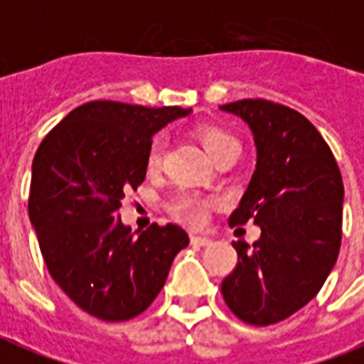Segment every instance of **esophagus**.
I'll list each match as a JSON object with an SVG mask.
<instances>
[{
    "label": "esophagus",
    "mask_w": 364,
    "mask_h": 364,
    "mask_svg": "<svg viewBox=\"0 0 364 364\" xmlns=\"http://www.w3.org/2000/svg\"><path fill=\"white\" fill-rule=\"evenodd\" d=\"M190 240H192L193 246H201V248H203V246H211V238L200 237V235H192Z\"/></svg>",
    "instance_id": "1"
}]
</instances>
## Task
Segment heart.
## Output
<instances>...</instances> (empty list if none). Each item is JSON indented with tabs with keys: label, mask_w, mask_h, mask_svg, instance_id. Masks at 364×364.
Returning <instances> with one entry per match:
<instances>
[{
	"label": "heart",
	"mask_w": 364,
	"mask_h": 364,
	"mask_svg": "<svg viewBox=\"0 0 364 364\" xmlns=\"http://www.w3.org/2000/svg\"><path fill=\"white\" fill-rule=\"evenodd\" d=\"M196 135L200 139L201 147L205 149L211 159L223 153V151L229 149H238V141L221 127L217 126H201L196 129ZM164 151V141L161 137L153 139L147 151V171H156L161 159H163ZM205 209H208V201L201 200L198 196L192 193H180L174 200L171 201V211L172 215L180 219V221L190 223V225H201L205 219Z\"/></svg>",
	"instance_id": "obj_1"
}]
</instances>
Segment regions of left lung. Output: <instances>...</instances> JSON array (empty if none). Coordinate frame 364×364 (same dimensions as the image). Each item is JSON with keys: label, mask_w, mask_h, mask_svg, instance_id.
<instances>
[{"label": "left lung", "mask_w": 364, "mask_h": 364, "mask_svg": "<svg viewBox=\"0 0 364 364\" xmlns=\"http://www.w3.org/2000/svg\"><path fill=\"white\" fill-rule=\"evenodd\" d=\"M248 124L256 171L229 225L254 221L256 242H232L238 264L223 299L246 323L269 326L309 304L336 266L341 246L343 182L316 127L269 100L219 106Z\"/></svg>", "instance_id": "left-lung-1"}]
</instances>
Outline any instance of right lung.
Listing matches in <instances>:
<instances>
[{
  "label": "right lung",
  "mask_w": 364,
  "mask_h": 364,
  "mask_svg": "<svg viewBox=\"0 0 364 364\" xmlns=\"http://www.w3.org/2000/svg\"><path fill=\"white\" fill-rule=\"evenodd\" d=\"M192 108L112 100L77 106L33 161L28 217L46 267L79 309L106 322L141 314L161 293L190 238L168 223L135 237L118 215L147 174L153 135Z\"/></svg>",
  "instance_id": "right-lung-1"
}]
</instances>
